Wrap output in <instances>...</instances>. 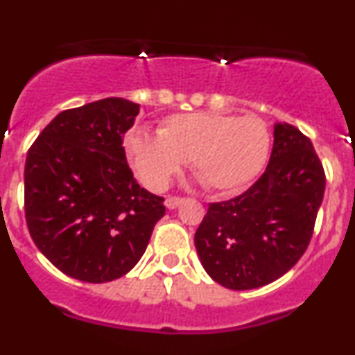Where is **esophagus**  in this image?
Listing matches in <instances>:
<instances>
[{"mask_svg":"<svg viewBox=\"0 0 355 355\" xmlns=\"http://www.w3.org/2000/svg\"><path fill=\"white\" fill-rule=\"evenodd\" d=\"M182 202H183V198H180V196H166L165 207L168 208V210H173V208H177Z\"/></svg>","mask_w":355,"mask_h":355,"instance_id":"1","label":"esophagus"}]
</instances>
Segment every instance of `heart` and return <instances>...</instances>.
Segmentation results:
<instances>
[{
  "label": "heart",
  "mask_w": 355,
  "mask_h": 355,
  "mask_svg": "<svg viewBox=\"0 0 355 355\" xmlns=\"http://www.w3.org/2000/svg\"><path fill=\"white\" fill-rule=\"evenodd\" d=\"M125 148L140 180L152 190L166 189L182 162H189L207 189L238 191L263 172L270 132L256 115L175 114L160 123L157 137L130 132Z\"/></svg>",
  "instance_id": "heart-1"
}]
</instances>
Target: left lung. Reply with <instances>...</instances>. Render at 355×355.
<instances>
[{
	"instance_id": "8db88e82",
	"label": "left lung",
	"mask_w": 355,
	"mask_h": 355,
	"mask_svg": "<svg viewBox=\"0 0 355 355\" xmlns=\"http://www.w3.org/2000/svg\"><path fill=\"white\" fill-rule=\"evenodd\" d=\"M266 170L236 198L210 203L195 248L213 281L234 291L276 281L304 254L326 177L313 144L294 125L275 123Z\"/></svg>"
}]
</instances>
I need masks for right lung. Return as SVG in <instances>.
<instances>
[{
    "instance_id": "1",
    "label": "right lung",
    "mask_w": 355,
    "mask_h": 355,
    "mask_svg": "<svg viewBox=\"0 0 355 355\" xmlns=\"http://www.w3.org/2000/svg\"><path fill=\"white\" fill-rule=\"evenodd\" d=\"M139 104L122 99L64 110L34 140L24 166V211L34 245L64 275L107 283L127 275L165 215L137 183L122 137Z\"/></svg>"
}]
</instances>
